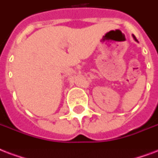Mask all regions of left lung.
<instances>
[{
    "instance_id": "8db88e82",
    "label": "left lung",
    "mask_w": 158,
    "mask_h": 158,
    "mask_svg": "<svg viewBox=\"0 0 158 158\" xmlns=\"http://www.w3.org/2000/svg\"><path fill=\"white\" fill-rule=\"evenodd\" d=\"M132 36H133V38H134V40H135L136 41H138V40H137V39H136V38H135V36H134V35H132Z\"/></svg>"
}]
</instances>
